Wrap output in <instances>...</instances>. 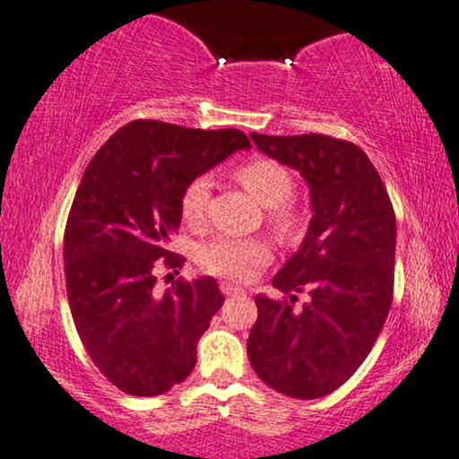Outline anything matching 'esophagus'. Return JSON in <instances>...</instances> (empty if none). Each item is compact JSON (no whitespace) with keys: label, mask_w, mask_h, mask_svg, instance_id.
Returning <instances> with one entry per match:
<instances>
[{"label":"esophagus","mask_w":459,"mask_h":459,"mask_svg":"<svg viewBox=\"0 0 459 459\" xmlns=\"http://www.w3.org/2000/svg\"><path fill=\"white\" fill-rule=\"evenodd\" d=\"M219 289H221V293H223L225 297H231V295H240V293H244V290H242L240 287H236V284H231V282H228V281H223L221 284H219Z\"/></svg>","instance_id":"esophagus-1"}]
</instances>
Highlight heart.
<instances>
[{
	"instance_id": "heart-1",
	"label": "heart",
	"mask_w": 459,
	"mask_h": 459,
	"mask_svg": "<svg viewBox=\"0 0 459 459\" xmlns=\"http://www.w3.org/2000/svg\"><path fill=\"white\" fill-rule=\"evenodd\" d=\"M236 178L248 189L255 200L267 211V223L282 240H295L299 236L303 219L299 208L290 198L295 194V181L289 169L272 158H251L236 169ZM211 181L208 177H195L183 189L178 200L181 219L187 225H200L204 219ZM198 265L212 276L231 278V281H248L259 267L272 259V248L264 238H231L215 236L200 244Z\"/></svg>"
}]
</instances>
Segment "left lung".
Returning a JSON list of instances; mask_svg holds the SVG:
<instances>
[{
	"instance_id": "obj_1",
	"label": "left lung",
	"mask_w": 459,
	"mask_h": 459,
	"mask_svg": "<svg viewBox=\"0 0 459 459\" xmlns=\"http://www.w3.org/2000/svg\"><path fill=\"white\" fill-rule=\"evenodd\" d=\"M261 152L297 169L309 186L306 240L272 284L284 299L257 295L248 360L264 382L290 398L331 394L352 377L377 342L394 295L396 217L367 153L326 134L253 133ZM297 292L310 301L301 313Z\"/></svg>"
}]
</instances>
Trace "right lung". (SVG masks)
Instances as JSON below:
<instances>
[{
  "mask_svg": "<svg viewBox=\"0 0 459 459\" xmlns=\"http://www.w3.org/2000/svg\"><path fill=\"white\" fill-rule=\"evenodd\" d=\"M247 147L251 141L236 128L133 120L86 166L65 225L69 307L88 356L130 396L164 394L195 367L221 290L211 276L177 278L160 295L156 276L186 264L169 248L183 189Z\"/></svg>",
  "mask_w": 459,
  "mask_h": 459,
  "instance_id": "add662e5",
  "label": "right lung"
}]
</instances>
